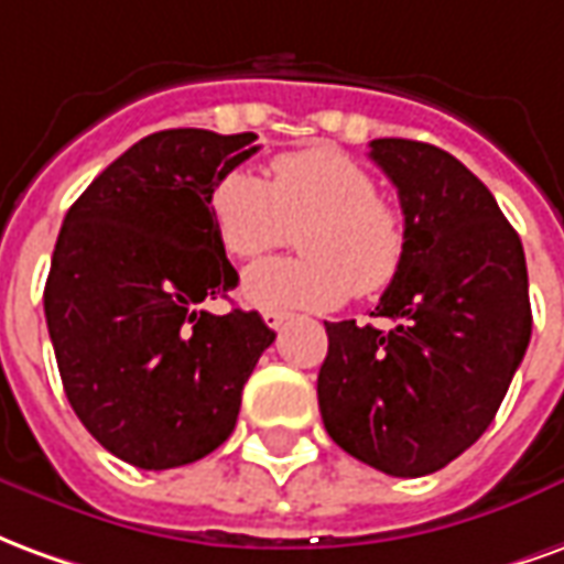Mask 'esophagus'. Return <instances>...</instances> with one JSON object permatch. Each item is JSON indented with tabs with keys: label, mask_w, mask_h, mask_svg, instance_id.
I'll use <instances>...</instances> for the list:
<instances>
[{
	"label": "esophagus",
	"mask_w": 564,
	"mask_h": 564,
	"mask_svg": "<svg viewBox=\"0 0 564 564\" xmlns=\"http://www.w3.org/2000/svg\"><path fill=\"white\" fill-rule=\"evenodd\" d=\"M286 319H290V314H278V311H269V314H265V326H271V329L278 332V329H283V326H286Z\"/></svg>",
	"instance_id": "esophagus-1"
}]
</instances>
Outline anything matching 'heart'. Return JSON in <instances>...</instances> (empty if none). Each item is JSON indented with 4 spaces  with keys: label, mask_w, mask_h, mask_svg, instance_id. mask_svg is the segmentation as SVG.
Returning <instances> with one entry per match:
<instances>
[{
    "label": "heart",
    "mask_w": 564,
    "mask_h": 564,
    "mask_svg": "<svg viewBox=\"0 0 564 564\" xmlns=\"http://www.w3.org/2000/svg\"><path fill=\"white\" fill-rule=\"evenodd\" d=\"M210 220L223 250L257 259L299 235V259L247 269L241 295L259 311H326L387 290L408 257V223L378 196L366 165L335 148L283 153L271 181L229 172L210 189Z\"/></svg>",
    "instance_id": "obj_1"
}]
</instances>
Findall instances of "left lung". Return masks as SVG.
<instances>
[{"label":"left lung","mask_w":564,"mask_h":564,"mask_svg":"<svg viewBox=\"0 0 564 564\" xmlns=\"http://www.w3.org/2000/svg\"><path fill=\"white\" fill-rule=\"evenodd\" d=\"M399 189L408 257L371 317L326 323L317 399L329 437L392 477H423L492 423L532 338L520 235L492 193L435 144L375 139Z\"/></svg>","instance_id":"obj_1"}]
</instances>
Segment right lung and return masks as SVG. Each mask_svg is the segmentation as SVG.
I'll use <instances>...</instances> for the list:
<instances>
[{
    "instance_id": "add662e5",
    "label": "right lung",
    "mask_w": 564,
    "mask_h": 564,
    "mask_svg": "<svg viewBox=\"0 0 564 564\" xmlns=\"http://www.w3.org/2000/svg\"><path fill=\"white\" fill-rule=\"evenodd\" d=\"M257 135L165 129L117 156L68 208L44 317L72 411L117 459L165 471L232 435L274 332L257 311L210 314L238 286L210 189Z\"/></svg>"
}]
</instances>
